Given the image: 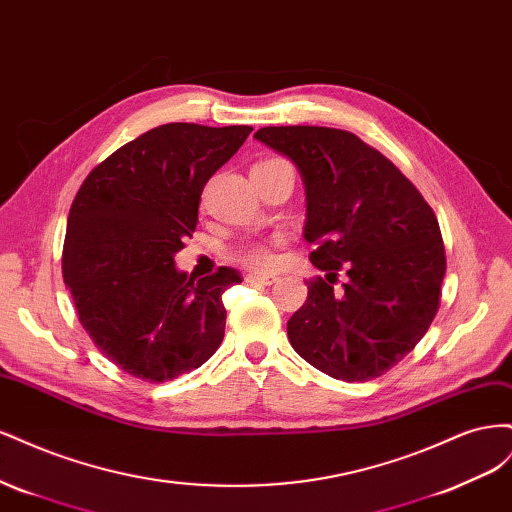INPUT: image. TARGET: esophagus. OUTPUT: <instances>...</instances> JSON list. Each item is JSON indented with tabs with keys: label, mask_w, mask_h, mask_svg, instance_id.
<instances>
[{
	"label": "esophagus",
	"mask_w": 512,
	"mask_h": 512,
	"mask_svg": "<svg viewBox=\"0 0 512 512\" xmlns=\"http://www.w3.org/2000/svg\"><path fill=\"white\" fill-rule=\"evenodd\" d=\"M247 284H258V286H271L277 282V275L273 273H247L245 275Z\"/></svg>",
	"instance_id": "34e87169"
}]
</instances>
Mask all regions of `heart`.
Returning a JSON list of instances; mask_svg holds the SVG:
<instances>
[{
    "label": "heart",
    "instance_id": "heart-1",
    "mask_svg": "<svg viewBox=\"0 0 512 512\" xmlns=\"http://www.w3.org/2000/svg\"><path fill=\"white\" fill-rule=\"evenodd\" d=\"M235 260L241 262L247 269H256V271H265L273 265V254L267 245L262 243H250L243 245L235 252Z\"/></svg>",
    "mask_w": 512,
    "mask_h": 512
}]
</instances>
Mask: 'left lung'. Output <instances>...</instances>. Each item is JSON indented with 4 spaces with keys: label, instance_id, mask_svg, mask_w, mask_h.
Segmentation results:
<instances>
[{
    "label": "left lung",
    "instance_id": "8db88e82",
    "mask_svg": "<svg viewBox=\"0 0 512 512\" xmlns=\"http://www.w3.org/2000/svg\"><path fill=\"white\" fill-rule=\"evenodd\" d=\"M254 136L301 170L309 260L327 271L307 282V301L288 320L292 348L335 380L382 376L438 314L446 252L436 213L389 158L352 132L269 126ZM342 270L347 282L335 289Z\"/></svg>",
    "mask_w": 512,
    "mask_h": 512
}]
</instances>
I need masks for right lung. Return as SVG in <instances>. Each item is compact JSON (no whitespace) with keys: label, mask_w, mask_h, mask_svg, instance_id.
Masks as SVG:
<instances>
[{"label":"right lung","mask_w":512,"mask_h":512,"mask_svg":"<svg viewBox=\"0 0 512 512\" xmlns=\"http://www.w3.org/2000/svg\"><path fill=\"white\" fill-rule=\"evenodd\" d=\"M252 130L153 128L100 162L72 200L64 282L91 342L134 378L173 380L222 344V294L239 271L220 267L196 282L173 256L196 230L205 183Z\"/></svg>","instance_id":"right-lung-1"}]
</instances>
